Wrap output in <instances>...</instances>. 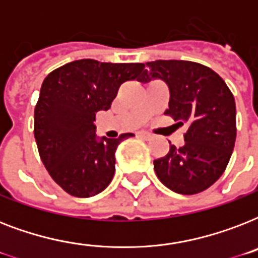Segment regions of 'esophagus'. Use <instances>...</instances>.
Returning a JSON list of instances; mask_svg holds the SVG:
<instances>
[{
  "instance_id": "esophagus-1",
  "label": "esophagus",
  "mask_w": 258,
  "mask_h": 258,
  "mask_svg": "<svg viewBox=\"0 0 258 258\" xmlns=\"http://www.w3.org/2000/svg\"><path fill=\"white\" fill-rule=\"evenodd\" d=\"M139 137L142 138V139H145V141H149V139H151V134L149 133H145V131H142V133H139Z\"/></svg>"
}]
</instances>
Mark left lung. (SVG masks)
Instances as JSON below:
<instances>
[{"mask_svg": "<svg viewBox=\"0 0 258 258\" xmlns=\"http://www.w3.org/2000/svg\"><path fill=\"white\" fill-rule=\"evenodd\" d=\"M138 80L162 79L170 89L169 109L176 124H187L184 145H170L165 157L154 161L162 183L184 196L209 188L222 174L236 143V103L220 75L200 62L157 60Z\"/></svg>", "mask_w": 258, "mask_h": 258, "instance_id": "obj_1", "label": "left lung"}]
</instances>
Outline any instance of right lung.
Instances as JSON below:
<instances>
[{
  "label": "right lung",
  "instance_id": "1",
  "mask_svg": "<svg viewBox=\"0 0 258 258\" xmlns=\"http://www.w3.org/2000/svg\"><path fill=\"white\" fill-rule=\"evenodd\" d=\"M145 71L142 62H100L83 58L52 71L34 108V138L52 179L68 194L88 198L101 192L115 174V151L121 141H97V111H107L119 87Z\"/></svg>",
  "mask_w": 258,
  "mask_h": 258
}]
</instances>
